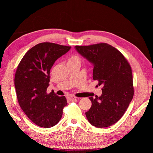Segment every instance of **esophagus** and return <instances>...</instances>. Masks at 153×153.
I'll return each instance as SVG.
<instances>
[{
  "label": "esophagus",
  "instance_id": "obj_1",
  "mask_svg": "<svg viewBox=\"0 0 153 153\" xmlns=\"http://www.w3.org/2000/svg\"><path fill=\"white\" fill-rule=\"evenodd\" d=\"M67 98L69 101H73V100H75L76 98L73 96H69L67 97Z\"/></svg>",
  "mask_w": 153,
  "mask_h": 153
}]
</instances>
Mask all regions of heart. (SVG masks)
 <instances>
[{
	"instance_id": "b5f03b06",
	"label": "heart",
	"mask_w": 153,
	"mask_h": 153,
	"mask_svg": "<svg viewBox=\"0 0 153 153\" xmlns=\"http://www.w3.org/2000/svg\"><path fill=\"white\" fill-rule=\"evenodd\" d=\"M76 61H80V58L78 57V55H73V56H71L70 58L69 59L68 62H71Z\"/></svg>"
}]
</instances>
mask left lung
Returning <instances> with one entry per match:
<instances>
[{
	"label": "left lung",
	"mask_w": 153,
	"mask_h": 153,
	"mask_svg": "<svg viewBox=\"0 0 153 153\" xmlns=\"http://www.w3.org/2000/svg\"><path fill=\"white\" fill-rule=\"evenodd\" d=\"M75 48L93 64L92 78L103 87L101 96L89 98L92 106L85 112L87 120L97 128L112 126L123 117L133 99L131 66L117 49L107 43L76 46Z\"/></svg>",
	"instance_id": "left-lung-1"
}]
</instances>
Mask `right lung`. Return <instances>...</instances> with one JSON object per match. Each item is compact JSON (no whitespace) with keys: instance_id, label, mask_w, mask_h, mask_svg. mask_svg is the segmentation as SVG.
<instances>
[{"instance_id":"right-lung-1","label":"right lung","mask_w":153,"mask_h":153,"mask_svg":"<svg viewBox=\"0 0 153 153\" xmlns=\"http://www.w3.org/2000/svg\"><path fill=\"white\" fill-rule=\"evenodd\" d=\"M71 47L41 43L27 51L17 67L15 86L21 108L37 126L50 128L56 125L67 105L65 96L47 93L50 69L55 61Z\"/></svg>"}]
</instances>
